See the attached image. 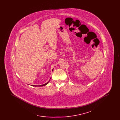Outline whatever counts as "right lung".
Wrapping results in <instances>:
<instances>
[{
  "label": "right lung",
  "mask_w": 120,
  "mask_h": 120,
  "mask_svg": "<svg viewBox=\"0 0 120 120\" xmlns=\"http://www.w3.org/2000/svg\"><path fill=\"white\" fill-rule=\"evenodd\" d=\"M53 71V69H52V71ZM50 79H51V78H50ZM49 80L48 82H47L46 83H45V84H44V85H40V86H34V85H32V86H35V87H37V86H46V85H47L48 83H49Z\"/></svg>",
  "instance_id": "1"
}]
</instances>
